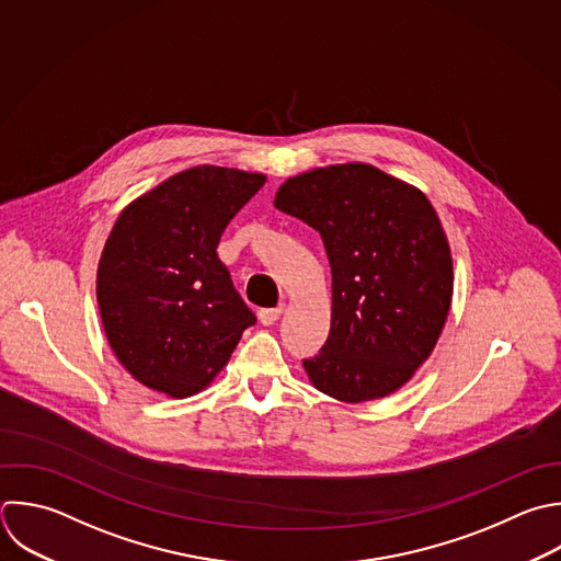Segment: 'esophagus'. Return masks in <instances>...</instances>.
<instances>
[{
  "label": "esophagus",
  "instance_id": "34e87169",
  "mask_svg": "<svg viewBox=\"0 0 561 561\" xmlns=\"http://www.w3.org/2000/svg\"><path fill=\"white\" fill-rule=\"evenodd\" d=\"M280 316H283V307L261 309V311H259V320H261V324H263V327H272Z\"/></svg>",
  "mask_w": 561,
  "mask_h": 561
}]
</instances>
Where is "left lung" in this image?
<instances>
[{"mask_svg": "<svg viewBox=\"0 0 561 561\" xmlns=\"http://www.w3.org/2000/svg\"><path fill=\"white\" fill-rule=\"evenodd\" d=\"M274 206L320 232L331 265V331L302 359L344 403L388 397L430 357L451 305L449 243L427 197L362 162L289 178Z\"/></svg>", "mask_w": 561, "mask_h": 561, "instance_id": "1", "label": "left lung"}]
</instances>
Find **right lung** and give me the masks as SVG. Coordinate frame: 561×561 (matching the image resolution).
Masks as SVG:
<instances>
[{"mask_svg": "<svg viewBox=\"0 0 561 561\" xmlns=\"http://www.w3.org/2000/svg\"><path fill=\"white\" fill-rule=\"evenodd\" d=\"M263 184L261 173L204 164L121 213L96 298L114 355L142 386L175 399L204 390L256 322L217 245Z\"/></svg>", "mask_w": 561, "mask_h": 561, "instance_id": "obj_1", "label": "right lung"}]
</instances>
